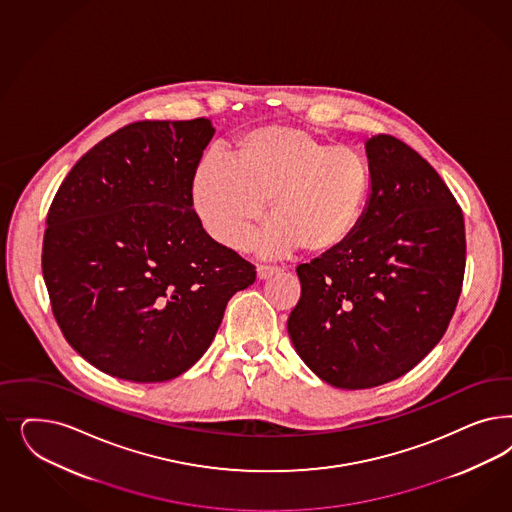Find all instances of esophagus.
<instances>
[{
    "instance_id": "1",
    "label": "esophagus",
    "mask_w": 512,
    "mask_h": 512,
    "mask_svg": "<svg viewBox=\"0 0 512 512\" xmlns=\"http://www.w3.org/2000/svg\"><path fill=\"white\" fill-rule=\"evenodd\" d=\"M279 273H281V269H277V267H265V265H260V267L256 269V275H258L260 281H267V279H271V277H277Z\"/></svg>"
}]
</instances>
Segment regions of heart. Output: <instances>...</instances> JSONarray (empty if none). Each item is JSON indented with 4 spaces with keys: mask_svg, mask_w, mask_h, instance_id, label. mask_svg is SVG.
<instances>
[{
    "mask_svg": "<svg viewBox=\"0 0 512 512\" xmlns=\"http://www.w3.org/2000/svg\"><path fill=\"white\" fill-rule=\"evenodd\" d=\"M367 188L369 164L358 150L331 147L309 128L267 124L235 143L230 164L203 158L192 198L203 226L226 247H247L267 203L271 226L260 254L326 256L356 230Z\"/></svg>",
    "mask_w": 512,
    "mask_h": 512,
    "instance_id": "heart-1",
    "label": "heart"
}]
</instances>
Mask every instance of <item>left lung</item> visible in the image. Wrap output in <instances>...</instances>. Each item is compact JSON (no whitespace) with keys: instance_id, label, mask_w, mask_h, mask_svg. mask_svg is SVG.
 <instances>
[{"instance_id":"left-lung-1","label":"left lung","mask_w":512,"mask_h":512,"mask_svg":"<svg viewBox=\"0 0 512 512\" xmlns=\"http://www.w3.org/2000/svg\"><path fill=\"white\" fill-rule=\"evenodd\" d=\"M369 198L347 241L297 265L288 335L316 377L363 390L411 371L445 335L465 271L462 209L392 135L365 143Z\"/></svg>"}]
</instances>
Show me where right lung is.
Segmentation results:
<instances>
[{
    "label": "right lung",
    "instance_id": "add662e5",
    "mask_svg": "<svg viewBox=\"0 0 512 512\" xmlns=\"http://www.w3.org/2000/svg\"><path fill=\"white\" fill-rule=\"evenodd\" d=\"M209 118L143 120L99 141L47 215L43 279L67 343L99 371L164 382L213 343L254 265L203 230L192 181Z\"/></svg>",
    "mask_w": 512,
    "mask_h": 512
}]
</instances>
